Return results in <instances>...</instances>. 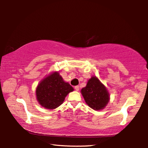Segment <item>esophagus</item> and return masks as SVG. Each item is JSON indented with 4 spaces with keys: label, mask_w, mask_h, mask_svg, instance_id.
<instances>
[{
    "label": "esophagus",
    "mask_w": 148,
    "mask_h": 148,
    "mask_svg": "<svg viewBox=\"0 0 148 148\" xmlns=\"http://www.w3.org/2000/svg\"><path fill=\"white\" fill-rule=\"evenodd\" d=\"M74 89H75V90H76V91H79V87L78 86H75L74 87Z\"/></svg>",
    "instance_id": "34e87169"
}]
</instances>
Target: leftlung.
<instances>
[{
    "label": "left lung",
    "mask_w": 148,
    "mask_h": 148,
    "mask_svg": "<svg viewBox=\"0 0 148 148\" xmlns=\"http://www.w3.org/2000/svg\"><path fill=\"white\" fill-rule=\"evenodd\" d=\"M81 92L86 104L95 110L104 108L110 101V95L106 87L95 76L88 80Z\"/></svg>",
    "instance_id": "obj_1"
}]
</instances>
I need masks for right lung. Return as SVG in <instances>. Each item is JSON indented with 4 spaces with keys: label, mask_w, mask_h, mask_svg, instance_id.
I'll return each mask as SVG.
<instances>
[{
    "label": "right lung",
    "mask_w": 148,
    "mask_h": 148,
    "mask_svg": "<svg viewBox=\"0 0 148 148\" xmlns=\"http://www.w3.org/2000/svg\"><path fill=\"white\" fill-rule=\"evenodd\" d=\"M73 87L65 82L58 72L48 75L40 82L36 89L37 101L45 108L53 110L62 104Z\"/></svg>",
    "instance_id": "obj_1"
}]
</instances>
